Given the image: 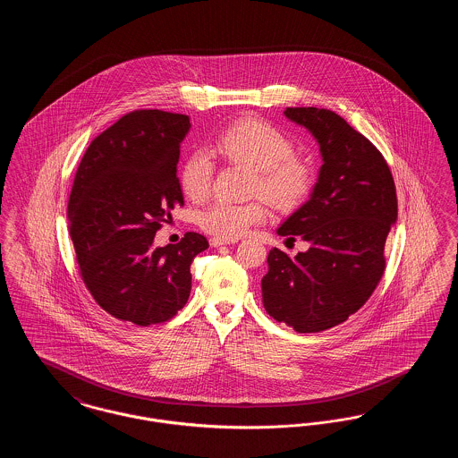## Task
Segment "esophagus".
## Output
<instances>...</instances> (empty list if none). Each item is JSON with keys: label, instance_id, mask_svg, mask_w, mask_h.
<instances>
[{"label": "esophagus", "instance_id": "obj_1", "mask_svg": "<svg viewBox=\"0 0 458 458\" xmlns=\"http://www.w3.org/2000/svg\"><path fill=\"white\" fill-rule=\"evenodd\" d=\"M211 247H221V245H230V243H235L233 239H219V237H213L209 240Z\"/></svg>", "mask_w": 458, "mask_h": 458}]
</instances>
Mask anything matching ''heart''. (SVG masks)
Wrapping results in <instances>:
<instances>
[{
  "label": "heart",
  "instance_id": "1",
  "mask_svg": "<svg viewBox=\"0 0 458 458\" xmlns=\"http://www.w3.org/2000/svg\"><path fill=\"white\" fill-rule=\"evenodd\" d=\"M215 151L232 163L258 172L254 187L275 208L292 209L309 196L314 172L304 159L293 156V142L276 127L243 118L223 131L215 142ZM213 185V163L204 153L191 154L180 168V187L191 200H204ZM262 202L233 204L215 200L199 213V226L219 239H237L250 226L266 219Z\"/></svg>",
  "mask_w": 458,
  "mask_h": 458
}]
</instances>
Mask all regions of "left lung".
<instances>
[{
    "label": "left lung",
    "instance_id": "left-lung-1",
    "mask_svg": "<svg viewBox=\"0 0 458 458\" xmlns=\"http://www.w3.org/2000/svg\"><path fill=\"white\" fill-rule=\"evenodd\" d=\"M284 113L316 139L323 165L309 200L276 230L309 249L295 258L269 250L262 304L297 333H319L347 321L379 284L396 191L383 154L340 114L312 106Z\"/></svg>",
    "mask_w": 458,
    "mask_h": 458
}]
</instances>
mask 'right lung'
Listing matches in <instances>:
<instances>
[{
  "label": "right lung",
  "mask_w": 458,
  "mask_h": 458,
  "mask_svg": "<svg viewBox=\"0 0 458 458\" xmlns=\"http://www.w3.org/2000/svg\"><path fill=\"white\" fill-rule=\"evenodd\" d=\"M185 114L137 109L98 135L84 154L68 200V232L94 301L120 321L149 327L187 304L191 264L209 247L185 233L154 247L161 223L183 206L176 176Z\"/></svg>",
  "instance_id": "add662e5"
}]
</instances>
